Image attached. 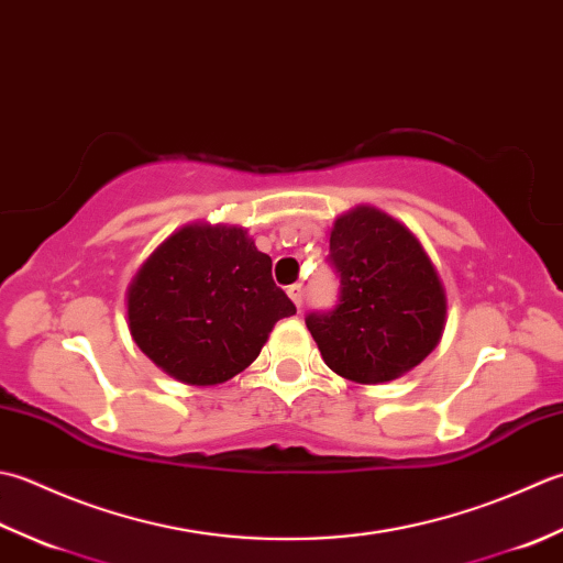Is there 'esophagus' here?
<instances>
[{
    "instance_id": "obj_1",
    "label": "esophagus",
    "mask_w": 563,
    "mask_h": 563,
    "mask_svg": "<svg viewBox=\"0 0 563 563\" xmlns=\"http://www.w3.org/2000/svg\"><path fill=\"white\" fill-rule=\"evenodd\" d=\"M303 296H306V291H303V286H301V284H294V286H289V298H291V301L296 303V308H301V306H303Z\"/></svg>"
}]
</instances>
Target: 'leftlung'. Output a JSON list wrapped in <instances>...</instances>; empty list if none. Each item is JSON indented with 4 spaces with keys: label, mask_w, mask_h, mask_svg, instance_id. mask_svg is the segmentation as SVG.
I'll return each instance as SVG.
<instances>
[{
    "label": "left lung",
    "mask_w": 563,
    "mask_h": 563,
    "mask_svg": "<svg viewBox=\"0 0 563 563\" xmlns=\"http://www.w3.org/2000/svg\"><path fill=\"white\" fill-rule=\"evenodd\" d=\"M328 262L340 294L306 325L332 372L354 384H384L438 347L446 298L428 252L404 223L374 206L340 216Z\"/></svg>",
    "instance_id": "1"
}]
</instances>
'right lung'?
Masks as SVG:
<instances>
[{
	"mask_svg": "<svg viewBox=\"0 0 563 563\" xmlns=\"http://www.w3.org/2000/svg\"><path fill=\"white\" fill-rule=\"evenodd\" d=\"M296 306L272 279V260L238 225H185L129 286V328L159 369L216 386L257 360L274 323Z\"/></svg>",
	"mask_w": 563,
	"mask_h": 563,
	"instance_id": "add662e5",
	"label": "right lung"
}]
</instances>
